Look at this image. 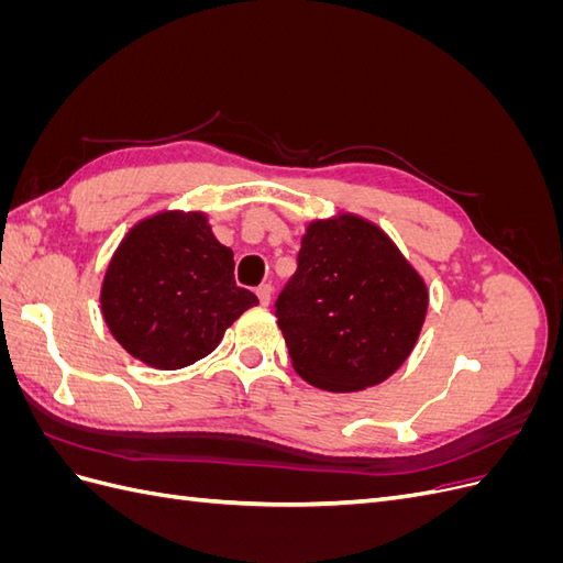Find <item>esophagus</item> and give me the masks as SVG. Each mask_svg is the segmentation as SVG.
<instances>
[{
    "label": "esophagus",
    "instance_id": "obj_1",
    "mask_svg": "<svg viewBox=\"0 0 563 563\" xmlns=\"http://www.w3.org/2000/svg\"><path fill=\"white\" fill-rule=\"evenodd\" d=\"M255 296H258L261 305H267L269 298H272V286L269 284H261L258 288H255Z\"/></svg>",
    "mask_w": 563,
    "mask_h": 563
}]
</instances>
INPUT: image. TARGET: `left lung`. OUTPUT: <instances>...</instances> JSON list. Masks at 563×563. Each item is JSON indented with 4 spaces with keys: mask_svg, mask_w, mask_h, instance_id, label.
<instances>
[{
    "mask_svg": "<svg viewBox=\"0 0 563 563\" xmlns=\"http://www.w3.org/2000/svg\"><path fill=\"white\" fill-rule=\"evenodd\" d=\"M428 298L422 277L378 225L340 213L305 230L275 314L302 380L356 391L387 380L413 352Z\"/></svg>",
    "mask_w": 563,
    "mask_h": 563,
    "instance_id": "8db88e82",
    "label": "left lung"
}]
</instances>
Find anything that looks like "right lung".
<instances>
[{
	"label": "right lung",
	"instance_id": "1",
	"mask_svg": "<svg viewBox=\"0 0 563 563\" xmlns=\"http://www.w3.org/2000/svg\"><path fill=\"white\" fill-rule=\"evenodd\" d=\"M258 305L234 282L232 249L199 211H164L135 223L108 265L100 310L131 356L162 371L211 354L228 327Z\"/></svg>",
	"mask_w": 563,
	"mask_h": 563
}]
</instances>
